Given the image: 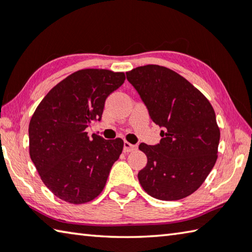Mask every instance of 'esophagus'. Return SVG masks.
Here are the masks:
<instances>
[{"instance_id":"obj_1","label":"esophagus","mask_w":252,"mask_h":252,"mask_svg":"<svg viewBox=\"0 0 252 252\" xmlns=\"http://www.w3.org/2000/svg\"><path fill=\"white\" fill-rule=\"evenodd\" d=\"M137 149V146L136 145L130 144L128 142H124V152L125 153H129V152H133Z\"/></svg>"}]
</instances>
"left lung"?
Segmentation results:
<instances>
[{
	"instance_id": "8db88e82",
	"label": "left lung",
	"mask_w": 252,
	"mask_h": 252,
	"mask_svg": "<svg viewBox=\"0 0 252 252\" xmlns=\"http://www.w3.org/2000/svg\"><path fill=\"white\" fill-rule=\"evenodd\" d=\"M126 76L152 121L162 127L159 144L139 145L147 156L139 183L156 199L186 198L201 186L217 160L220 129L213 106L191 83L165 66H139Z\"/></svg>"
}]
</instances>
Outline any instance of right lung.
<instances>
[{
  "mask_svg": "<svg viewBox=\"0 0 252 252\" xmlns=\"http://www.w3.org/2000/svg\"><path fill=\"white\" fill-rule=\"evenodd\" d=\"M125 78L123 72L109 69L77 70L35 109L29 126L30 156L42 182L60 199L85 204L103 191L124 142L95 134L90 138L85 130L100 121L106 98Z\"/></svg>",
  "mask_w": 252,
  "mask_h": 252,
  "instance_id": "add662e5",
  "label": "right lung"
}]
</instances>
